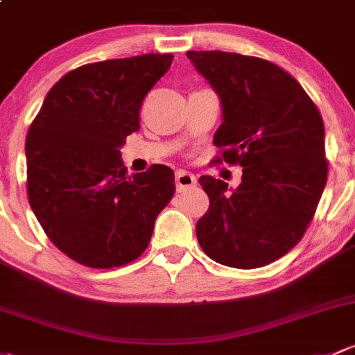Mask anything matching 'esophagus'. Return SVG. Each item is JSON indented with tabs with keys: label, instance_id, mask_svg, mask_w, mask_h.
I'll list each match as a JSON object with an SVG mask.
<instances>
[{
	"label": "esophagus",
	"instance_id": "1",
	"mask_svg": "<svg viewBox=\"0 0 355 355\" xmlns=\"http://www.w3.org/2000/svg\"><path fill=\"white\" fill-rule=\"evenodd\" d=\"M193 186H196L195 174L188 173V171H179V173H176V188L179 193L186 191V189L193 188Z\"/></svg>",
	"mask_w": 355,
	"mask_h": 355
}]
</instances>
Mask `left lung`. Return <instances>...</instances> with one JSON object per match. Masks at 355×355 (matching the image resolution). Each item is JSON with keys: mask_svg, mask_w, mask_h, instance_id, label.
Segmentation results:
<instances>
[{"mask_svg": "<svg viewBox=\"0 0 355 355\" xmlns=\"http://www.w3.org/2000/svg\"><path fill=\"white\" fill-rule=\"evenodd\" d=\"M186 56L220 97L217 162L243 167L236 189L200 178L210 207L196 237L220 265L259 268L288 253L313 220L328 176L323 119L301 83L270 61L224 51Z\"/></svg>", "mask_w": 355, "mask_h": 355, "instance_id": "left-lung-1", "label": "left lung"}]
</instances>
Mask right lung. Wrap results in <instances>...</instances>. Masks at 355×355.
I'll return each instance as SVG.
<instances>
[{
    "label": "right lung",
    "instance_id": "add662e5",
    "mask_svg": "<svg viewBox=\"0 0 355 355\" xmlns=\"http://www.w3.org/2000/svg\"><path fill=\"white\" fill-rule=\"evenodd\" d=\"M173 54L71 69L47 92L25 140L28 203L54 246L80 265L112 268L147 250L174 196L171 167L128 176L119 148L140 130L145 96Z\"/></svg>",
    "mask_w": 355,
    "mask_h": 355
}]
</instances>
